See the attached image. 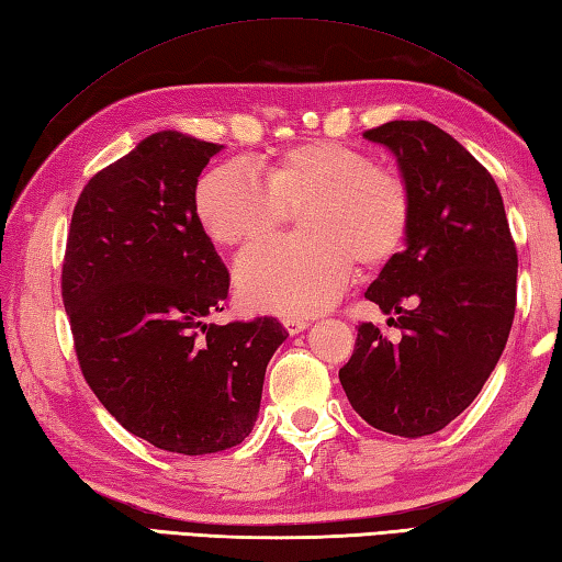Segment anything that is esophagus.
Wrapping results in <instances>:
<instances>
[{"mask_svg": "<svg viewBox=\"0 0 562 562\" xmlns=\"http://www.w3.org/2000/svg\"><path fill=\"white\" fill-rule=\"evenodd\" d=\"M282 324H284V328H288L290 334H300V331H304L306 326H310V318H302V316H284Z\"/></svg>", "mask_w": 562, "mask_h": 562, "instance_id": "esophagus-1", "label": "esophagus"}]
</instances>
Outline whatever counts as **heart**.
<instances>
[{"label":"heart","instance_id":"obj_1","mask_svg":"<svg viewBox=\"0 0 562 562\" xmlns=\"http://www.w3.org/2000/svg\"><path fill=\"white\" fill-rule=\"evenodd\" d=\"M260 182L244 165L209 170L196 184L194 212L222 248L272 238L300 212L304 238L246 252L236 290L250 310L316 314L336 302L353 266L378 272L400 256L414 222V196L397 170L340 140L296 143L272 156Z\"/></svg>","mask_w":562,"mask_h":562}]
</instances>
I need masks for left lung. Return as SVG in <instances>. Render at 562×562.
<instances>
[{
    "label": "left lung",
    "instance_id": "left-lung-1",
    "mask_svg": "<svg viewBox=\"0 0 562 562\" xmlns=\"http://www.w3.org/2000/svg\"><path fill=\"white\" fill-rule=\"evenodd\" d=\"M397 156L414 196L406 248L366 296L400 328L360 324L338 370L350 406L392 436L446 428L477 397L512 331L516 246L487 168L431 121H387L366 131Z\"/></svg>",
    "mask_w": 562,
    "mask_h": 562
}]
</instances>
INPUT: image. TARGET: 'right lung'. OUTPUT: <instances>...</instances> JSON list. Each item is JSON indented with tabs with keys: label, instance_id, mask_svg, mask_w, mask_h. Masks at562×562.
Returning <instances> with one entry per match:
<instances>
[{
	"label": "right lung",
	"instance_id": "obj_1",
	"mask_svg": "<svg viewBox=\"0 0 562 562\" xmlns=\"http://www.w3.org/2000/svg\"><path fill=\"white\" fill-rule=\"evenodd\" d=\"M222 148L180 131L143 138L85 184L63 260L87 384L126 431L182 456L244 441L268 362L288 338L274 316L209 322L224 312L231 278L194 192Z\"/></svg>",
	"mask_w": 562,
	"mask_h": 562
}]
</instances>
